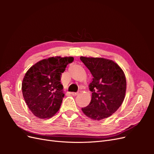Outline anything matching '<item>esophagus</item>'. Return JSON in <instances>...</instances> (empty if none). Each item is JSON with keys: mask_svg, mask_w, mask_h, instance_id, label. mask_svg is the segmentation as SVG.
Instances as JSON below:
<instances>
[{"mask_svg": "<svg viewBox=\"0 0 154 154\" xmlns=\"http://www.w3.org/2000/svg\"><path fill=\"white\" fill-rule=\"evenodd\" d=\"M80 94V92H71V94L73 96H77Z\"/></svg>", "mask_w": 154, "mask_h": 154, "instance_id": "esophagus-1", "label": "esophagus"}]
</instances>
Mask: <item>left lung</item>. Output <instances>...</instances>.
I'll list each match as a JSON object with an SVG mask.
<instances>
[{"mask_svg": "<svg viewBox=\"0 0 154 154\" xmlns=\"http://www.w3.org/2000/svg\"><path fill=\"white\" fill-rule=\"evenodd\" d=\"M80 60L93 76L88 87L91 101L82 110L88 118L101 120L110 117L124 101L127 81L123 69L113 60L81 57Z\"/></svg>", "mask_w": 154, "mask_h": 154, "instance_id": "8db88e82", "label": "left lung"}]
</instances>
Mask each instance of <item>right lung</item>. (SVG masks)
<instances>
[{"mask_svg": "<svg viewBox=\"0 0 154 154\" xmlns=\"http://www.w3.org/2000/svg\"><path fill=\"white\" fill-rule=\"evenodd\" d=\"M73 60L72 57H53L40 60L27 70L22 91L27 106L36 117L48 119L59 110L65 96L60 83L62 73Z\"/></svg>", "mask_w": 154, "mask_h": 154, "instance_id": "1", "label": "right lung"}]
</instances>
